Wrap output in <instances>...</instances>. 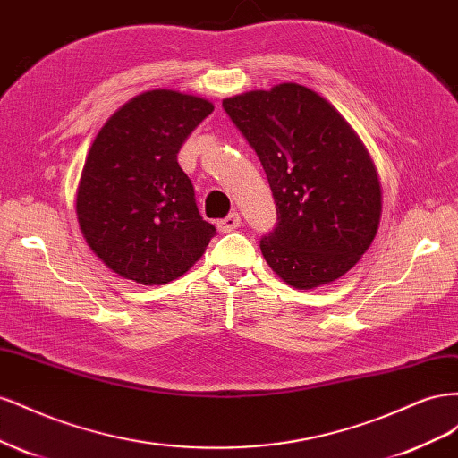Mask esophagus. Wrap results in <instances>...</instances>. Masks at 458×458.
Returning a JSON list of instances; mask_svg holds the SVG:
<instances>
[{"label":"esophagus","instance_id":"1","mask_svg":"<svg viewBox=\"0 0 458 458\" xmlns=\"http://www.w3.org/2000/svg\"><path fill=\"white\" fill-rule=\"evenodd\" d=\"M239 225H241V216L237 212H233V214L225 216L224 219L217 221V229L221 233H231V231L237 229Z\"/></svg>","mask_w":458,"mask_h":458}]
</instances>
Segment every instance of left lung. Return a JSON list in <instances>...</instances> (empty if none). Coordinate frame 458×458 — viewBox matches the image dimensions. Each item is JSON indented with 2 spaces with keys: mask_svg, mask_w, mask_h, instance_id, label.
<instances>
[{
  "mask_svg": "<svg viewBox=\"0 0 458 458\" xmlns=\"http://www.w3.org/2000/svg\"><path fill=\"white\" fill-rule=\"evenodd\" d=\"M258 155L276 206L261 254L284 283L310 290L348 273L380 221V183L363 143L321 95L281 84L224 101Z\"/></svg>",
  "mask_w": 458,
  "mask_h": 458,
  "instance_id": "8db88e82",
  "label": "left lung"
}]
</instances>
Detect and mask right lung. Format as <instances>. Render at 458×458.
<instances>
[{"label":"right lung","mask_w":458,"mask_h":458,"mask_svg":"<svg viewBox=\"0 0 458 458\" xmlns=\"http://www.w3.org/2000/svg\"><path fill=\"white\" fill-rule=\"evenodd\" d=\"M214 105L155 89L123 105L97 133L81 172V233L114 273L165 284L189 271L216 227L202 219L177 152Z\"/></svg>","instance_id":"add662e5"}]
</instances>
